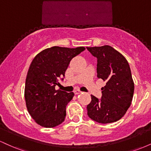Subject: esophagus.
<instances>
[{"label":"esophagus","instance_id":"obj_1","mask_svg":"<svg viewBox=\"0 0 151 151\" xmlns=\"http://www.w3.org/2000/svg\"><path fill=\"white\" fill-rule=\"evenodd\" d=\"M74 93H75V94H79V93H81V91H79V90H75V91H74Z\"/></svg>","mask_w":151,"mask_h":151}]
</instances>
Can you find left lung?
I'll return each instance as SVG.
<instances>
[{
    "instance_id": "obj_1",
    "label": "left lung",
    "mask_w": 151,
    "mask_h": 151,
    "mask_svg": "<svg viewBox=\"0 0 151 151\" xmlns=\"http://www.w3.org/2000/svg\"><path fill=\"white\" fill-rule=\"evenodd\" d=\"M86 49L97 59V77L106 81L101 99L91 95V101L86 107L88 116L100 124L119 121L131 106L134 92L129 62L109 45Z\"/></svg>"
}]
</instances>
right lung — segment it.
Segmentation results:
<instances>
[{
	"mask_svg": "<svg viewBox=\"0 0 151 151\" xmlns=\"http://www.w3.org/2000/svg\"><path fill=\"white\" fill-rule=\"evenodd\" d=\"M85 50L84 47H52L37 54L31 62L25 80V99L27 111L37 124L46 128L61 124L66 106L74 93L55 90L63 80L72 59Z\"/></svg>",
	"mask_w": 151,
	"mask_h": 151,
	"instance_id": "add662e5",
	"label": "right lung"
}]
</instances>
